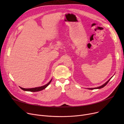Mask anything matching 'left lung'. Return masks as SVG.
Instances as JSON below:
<instances>
[{
	"mask_svg": "<svg viewBox=\"0 0 124 124\" xmlns=\"http://www.w3.org/2000/svg\"><path fill=\"white\" fill-rule=\"evenodd\" d=\"M113 77V76H112ZM112 77L110 78L109 79H108V81H107L105 83H104L103 85H101V86H99V87H95V88H88V89H100V88H102V87H103L104 86H105L107 84H108V83L109 82V81L110 80V79L112 78Z\"/></svg>",
	"mask_w": 124,
	"mask_h": 124,
	"instance_id": "left-lung-1",
	"label": "left lung"
}]
</instances>
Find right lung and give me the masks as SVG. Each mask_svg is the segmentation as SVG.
<instances>
[{"label":"right lung","mask_w":124,"mask_h":124,"mask_svg":"<svg viewBox=\"0 0 124 124\" xmlns=\"http://www.w3.org/2000/svg\"><path fill=\"white\" fill-rule=\"evenodd\" d=\"M52 79H51L49 83H48L47 84H46L45 85L42 86L41 87H35V88H23V87H19L22 90H24V91H28V92H39V91L42 90L43 89H44L45 88H46L49 85V84L51 83V81Z\"/></svg>","instance_id":"add662e5"}]
</instances>
